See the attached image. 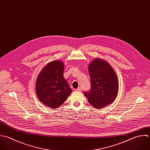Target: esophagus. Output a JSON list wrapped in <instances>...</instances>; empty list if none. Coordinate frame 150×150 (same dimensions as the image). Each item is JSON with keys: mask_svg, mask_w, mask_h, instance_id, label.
<instances>
[{"mask_svg": "<svg viewBox=\"0 0 150 150\" xmlns=\"http://www.w3.org/2000/svg\"><path fill=\"white\" fill-rule=\"evenodd\" d=\"M75 91H79V92H80V91H82V89L81 87H79V88H78L77 89H76Z\"/></svg>", "mask_w": 150, "mask_h": 150, "instance_id": "1", "label": "esophagus"}]
</instances>
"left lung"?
Segmentation results:
<instances>
[{"mask_svg": "<svg viewBox=\"0 0 150 150\" xmlns=\"http://www.w3.org/2000/svg\"><path fill=\"white\" fill-rule=\"evenodd\" d=\"M91 89L84 94L89 103L101 109L112 103L118 93V79L112 67L100 58H95L89 65Z\"/></svg>", "mask_w": 150, "mask_h": 150, "instance_id": "8db88e82", "label": "left lung"}]
</instances>
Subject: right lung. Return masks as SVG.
<instances>
[{
    "label": "right lung",
    "instance_id": "1",
    "mask_svg": "<svg viewBox=\"0 0 150 150\" xmlns=\"http://www.w3.org/2000/svg\"><path fill=\"white\" fill-rule=\"evenodd\" d=\"M64 65L61 61H52L47 64L37 78V96L43 104L49 108H58L72 92L64 78Z\"/></svg>",
    "mask_w": 150,
    "mask_h": 150
}]
</instances>
